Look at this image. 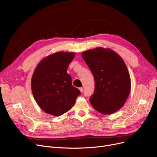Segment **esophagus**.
Returning <instances> with one entry per match:
<instances>
[{"instance_id":"1","label":"esophagus","mask_w":157,"mask_h":157,"mask_svg":"<svg viewBox=\"0 0 157 157\" xmlns=\"http://www.w3.org/2000/svg\"><path fill=\"white\" fill-rule=\"evenodd\" d=\"M79 90H80V91L81 93H82L83 91H84V89H83V87H80V88H79Z\"/></svg>"}]
</instances>
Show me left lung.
Wrapping results in <instances>:
<instances>
[{
  "mask_svg": "<svg viewBox=\"0 0 157 157\" xmlns=\"http://www.w3.org/2000/svg\"><path fill=\"white\" fill-rule=\"evenodd\" d=\"M82 56L94 78V91L90 97L94 109L103 114L120 109L130 92V74L123 59L113 50L96 48Z\"/></svg>",
  "mask_w": 157,
  "mask_h": 157,
  "instance_id": "1",
  "label": "left lung"
}]
</instances>
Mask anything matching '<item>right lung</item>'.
Returning <instances> with one entry per match:
<instances>
[{
  "label": "right lung",
  "instance_id": "right-lung-1",
  "mask_svg": "<svg viewBox=\"0 0 157 157\" xmlns=\"http://www.w3.org/2000/svg\"><path fill=\"white\" fill-rule=\"evenodd\" d=\"M74 57L73 52H56L44 58L34 70L31 80L33 94L40 107L49 114L59 116L66 113L80 94L66 72Z\"/></svg>",
  "mask_w": 157,
  "mask_h": 157
}]
</instances>
